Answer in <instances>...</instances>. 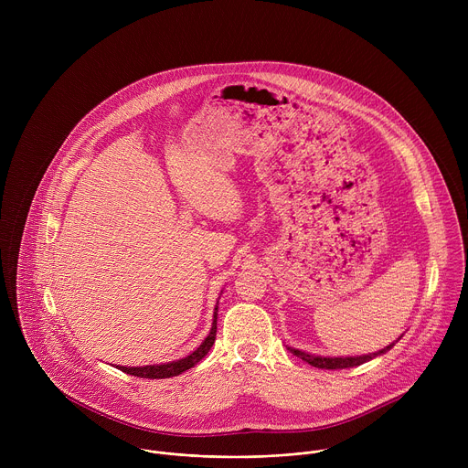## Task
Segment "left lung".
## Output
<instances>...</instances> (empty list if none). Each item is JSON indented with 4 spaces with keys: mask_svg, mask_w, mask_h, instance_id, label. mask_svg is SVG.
<instances>
[{
    "mask_svg": "<svg viewBox=\"0 0 468 468\" xmlns=\"http://www.w3.org/2000/svg\"><path fill=\"white\" fill-rule=\"evenodd\" d=\"M402 339V337H398V341ZM398 341H394V343H390L388 346H385V348H381V350H378V352H374V354H367V356H354V357H324V356H314V354H307V352H302V350H298V348H291L289 346V350H291V354H294L296 357H300L302 361H305V363H309L311 367H316V368H325V370H337V368H352V367H359V365H363V363H367V361H370V359H374V357H378V356H383V354H387Z\"/></svg>",
    "mask_w": 468,
    "mask_h": 468,
    "instance_id": "1",
    "label": "left lung"
}]
</instances>
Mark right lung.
<instances>
[{
    "label": "right lung",
    "instance_id": "1",
    "mask_svg": "<svg viewBox=\"0 0 468 468\" xmlns=\"http://www.w3.org/2000/svg\"><path fill=\"white\" fill-rule=\"evenodd\" d=\"M217 318H218V302H217V307H215V314H213V325H211V331L209 335L206 337V341L199 345L192 354H188L186 357L183 359H177V361H170V363H161V365H146V367H116L120 368L122 372L125 374H131V376H137V378H148V379H163V378H172V376H179L181 372L192 368L194 365H197L199 361H202L209 350L213 348L215 345V339H217Z\"/></svg>",
    "mask_w": 468,
    "mask_h": 468
}]
</instances>
